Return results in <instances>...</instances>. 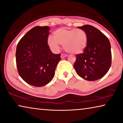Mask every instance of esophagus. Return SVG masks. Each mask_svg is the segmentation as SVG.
Instances as JSON below:
<instances>
[{"instance_id": "obj_1", "label": "esophagus", "mask_w": 123, "mask_h": 123, "mask_svg": "<svg viewBox=\"0 0 123 123\" xmlns=\"http://www.w3.org/2000/svg\"><path fill=\"white\" fill-rule=\"evenodd\" d=\"M67 55H66V54H62L61 55V57L62 58H63L64 57H66V56H67Z\"/></svg>"}]
</instances>
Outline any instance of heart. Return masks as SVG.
Instances as JSON below:
<instances>
[{
    "instance_id": "obj_1",
    "label": "heart",
    "mask_w": 123,
    "mask_h": 123,
    "mask_svg": "<svg viewBox=\"0 0 123 123\" xmlns=\"http://www.w3.org/2000/svg\"><path fill=\"white\" fill-rule=\"evenodd\" d=\"M54 36L48 37V44L54 52L60 51V44L66 51L74 54L83 52L86 46L87 34L81 29L61 28L55 31Z\"/></svg>"
}]
</instances>
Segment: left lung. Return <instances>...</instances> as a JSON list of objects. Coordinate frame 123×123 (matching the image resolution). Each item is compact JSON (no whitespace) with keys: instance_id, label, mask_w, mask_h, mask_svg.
<instances>
[{"instance_id":"left-lung-1","label":"left lung","mask_w":123,"mask_h":123,"mask_svg":"<svg viewBox=\"0 0 123 123\" xmlns=\"http://www.w3.org/2000/svg\"><path fill=\"white\" fill-rule=\"evenodd\" d=\"M86 32L87 42L81 54L76 55L74 68L80 77L89 81L101 79L111 67L112 53L107 37L91 25L78 27Z\"/></svg>"}]
</instances>
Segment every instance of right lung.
Listing matches in <instances>:
<instances>
[{
  "instance_id": "obj_1",
  "label": "right lung",
  "mask_w": 123,
  "mask_h": 123,
  "mask_svg": "<svg viewBox=\"0 0 123 123\" xmlns=\"http://www.w3.org/2000/svg\"><path fill=\"white\" fill-rule=\"evenodd\" d=\"M50 27L36 26L19 41L16 51L17 71L28 84L44 86L53 79L61 54H54L48 44Z\"/></svg>"
}]
</instances>
